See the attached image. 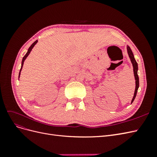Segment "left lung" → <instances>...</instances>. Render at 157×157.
I'll return each mask as SVG.
<instances>
[{"label":"left lung","instance_id":"1","mask_svg":"<svg viewBox=\"0 0 157 157\" xmlns=\"http://www.w3.org/2000/svg\"><path fill=\"white\" fill-rule=\"evenodd\" d=\"M127 50H128V55H129V57L130 58L131 62L132 63L133 67H134V73L135 79H136V89H135L134 97H133L132 100V102L134 101V99L136 96L137 90H138V88H139V77H138V75H137V70H138V67H137V63L136 62V61L134 58V54H133L131 48H130L129 46H127Z\"/></svg>","mask_w":157,"mask_h":157}]
</instances>
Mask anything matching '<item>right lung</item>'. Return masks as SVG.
<instances>
[{
    "mask_svg": "<svg viewBox=\"0 0 157 157\" xmlns=\"http://www.w3.org/2000/svg\"><path fill=\"white\" fill-rule=\"evenodd\" d=\"M37 40H36V41H35L34 42H33V43L31 44V46L29 47V49H28V51H27V52L26 53V54L24 56V57H23V59H22V61H21V69H20V73H19V78H20V72H21V69H22V67H23V63H24V61L25 60V59L27 58V57L29 56V54H30V52H31V51L32 50V49H33V47L35 46V45L37 43Z\"/></svg>",
    "mask_w": 157,
    "mask_h": 157,
    "instance_id": "obj_1",
    "label": "right lung"
}]
</instances>
